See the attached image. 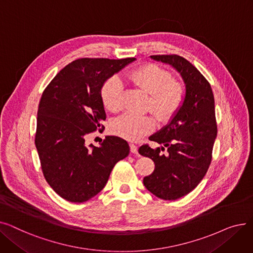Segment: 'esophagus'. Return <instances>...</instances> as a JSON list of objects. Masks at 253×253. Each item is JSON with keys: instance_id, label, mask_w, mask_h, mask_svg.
<instances>
[{"instance_id": "1", "label": "esophagus", "mask_w": 253, "mask_h": 253, "mask_svg": "<svg viewBox=\"0 0 253 253\" xmlns=\"http://www.w3.org/2000/svg\"><path fill=\"white\" fill-rule=\"evenodd\" d=\"M130 151L132 154H137V147L133 143H130Z\"/></svg>"}]
</instances>
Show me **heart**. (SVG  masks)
I'll use <instances>...</instances> for the list:
<instances>
[{
  "label": "heart",
  "instance_id": "b5f03b06",
  "mask_svg": "<svg viewBox=\"0 0 253 253\" xmlns=\"http://www.w3.org/2000/svg\"><path fill=\"white\" fill-rule=\"evenodd\" d=\"M129 81L150 94L148 109L159 121L168 122L173 118L185 98L182 84L173 81L171 73L155 64H147L128 74ZM124 86L120 78L113 76L103 83L100 96L103 105L111 112L123 108ZM155 128V119L151 115L126 113L115 119L111 129L114 134L127 140H137Z\"/></svg>",
  "mask_w": 253,
  "mask_h": 253
}]
</instances>
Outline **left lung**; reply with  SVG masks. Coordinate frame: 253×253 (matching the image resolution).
Listing matches in <instances>:
<instances>
[{
  "label": "left lung",
  "instance_id": "8db88e82",
  "mask_svg": "<svg viewBox=\"0 0 253 253\" xmlns=\"http://www.w3.org/2000/svg\"><path fill=\"white\" fill-rule=\"evenodd\" d=\"M151 57L173 66L185 84L178 113L149 138L163 147L154 150L143 144L138 150L155 163L153 173L143 178L144 187L156 197L172 201L191 193L209 168L217 134L214 96L205 77L185 58L176 54ZM165 147L167 153H162Z\"/></svg>",
  "mask_w": 253,
  "mask_h": 253
}]
</instances>
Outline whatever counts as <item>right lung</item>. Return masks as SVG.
<instances>
[{
	"label": "right lung",
	"mask_w": 253,
	"mask_h": 253,
	"mask_svg": "<svg viewBox=\"0 0 253 253\" xmlns=\"http://www.w3.org/2000/svg\"><path fill=\"white\" fill-rule=\"evenodd\" d=\"M135 58H80L63 68L45 88L38 108L35 136L43 174L64 200L83 203L96 196L114 166L129 154L126 140L106 136L100 147L85 143L99 132L106 115L103 83Z\"/></svg>",
	"instance_id": "obj_1"
}]
</instances>
